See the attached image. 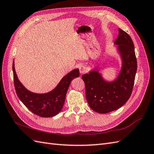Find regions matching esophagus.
<instances>
[{
  "label": "esophagus",
  "instance_id": "obj_1",
  "mask_svg": "<svg viewBox=\"0 0 154 154\" xmlns=\"http://www.w3.org/2000/svg\"><path fill=\"white\" fill-rule=\"evenodd\" d=\"M79 69H80V72L82 74L85 73L87 71V68L85 66H81L80 68H79Z\"/></svg>",
  "mask_w": 154,
  "mask_h": 154
}]
</instances>
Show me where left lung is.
<instances>
[{
    "label": "left lung",
    "instance_id": "8db88e82",
    "mask_svg": "<svg viewBox=\"0 0 154 154\" xmlns=\"http://www.w3.org/2000/svg\"><path fill=\"white\" fill-rule=\"evenodd\" d=\"M114 44L118 45L123 61L118 78L112 82H106L96 71L82 76L88 105L101 114L116 110L125 104L131 96L137 71V59L131 37L119 28V35Z\"/></svg>",
    "mask_w": 154,
    "mask_h": 154
}]
</instances>
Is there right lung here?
<instances>
[{
    "label": "right lung",
    "instance_id": "right-lung-1",
    "mask_svg": "<svg viewBox=\"0 0 154 154\" xmlns=\"http://www.w3.org/2000/svg\"><path fill=\"white\" fill-rule=\"evenodd\" d=\"M13 82L16 93L24 105L32 113L43 118L57 115L63 106L70 83L79 76V70H72L65 76L54 89L46 94H35L27 90L18 80L13 62Z\"/></svg>",
    "mask_w": 154,
    "mask_h": 154
}]
</instances>
